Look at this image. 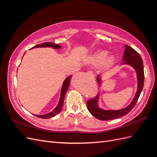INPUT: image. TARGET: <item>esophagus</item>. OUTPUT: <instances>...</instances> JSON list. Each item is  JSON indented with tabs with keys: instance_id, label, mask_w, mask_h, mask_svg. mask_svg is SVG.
<instances>
[{
	"instance_id": "esophagus-1",
	"label": "esophagus",
	"mask_w": 157,
	"mask_h": 157,
	"mask_svg": "<svg viewBox=\"0 0 157 157\" xmlns=\"http://www.w3.org/2000/svg\"><path fill=\"white\" fill-rule=\"evenodd\" d=\"M87 74H88V75H89L90 76H94L93 73H92V72H91V71H88V72L87 73Z\"/></svg>"
}]
</instances>
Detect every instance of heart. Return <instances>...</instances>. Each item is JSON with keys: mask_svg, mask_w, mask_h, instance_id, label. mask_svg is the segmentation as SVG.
<instances>
[{"mask_svg": "<svg viewBox=\"0 0 157 157\" xmlns=\"http://www.w3.org/2000/svg\"><path fill=\"white\" fill-rule=\"evenodd\" d=\"M88 62L96 65H104L106 67H110L114 63L115 58L113 56H109V52L107 50H98L87 59Z\"/></svg>", "mask_w": 157, "mask_h": 157, "instance_id": "b5f03b06", "label": "heart"}]
</instances>
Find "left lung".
<instances>
[{"label": "left lung", "mask_w": 157, "mask_h": 157, "mask_svg": "<svg viewBox=\"0 0 157 157\" xmlns=\"http://www.w3.org/2000/svg\"><path fill=\"white\" fill-rule=\"evenodd\" d=\"M125 50L124 52V56L122 61L123 63L121 65L127 64L129 65L134 68L137 73V90L135 97L131 103L128 107L120 109V110H103L102 109L98 107V99L99 94L96 96L89 99L87 101L86 105L88 111L92 115L99 120L101 121H109L115 119V118H121L129 113L132 109L134 107L138 99L140 94L143 90L144 84V63L140 55L137 52L133 49L132 47L128 45H125ZM96 80L98 84H101V80L99 76L98 75Z\"/></svg>", "instance_id": "left-lung-1"}]
</instances>
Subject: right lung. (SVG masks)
<instances>
[{
	"label": "right lung",
	"instance_id": "right-lung-1",
	"mask_svg": "<svg viewBox=\"0 0 157 157\" xmlns=\"http://www.w3.org/2000/svg\"><path fill=\"white\" fill-rule=\"evenodd\" d=\"M42 47H52L54 49H59L61 48V46L57 44H54V43H52V42H44V43L40 44H38L36 45L35 46H33L32 48H42ZM71 77L72 76H69V77H67L66 78L62 86V88H61V96H60V99L59 103L58 104L57 107L54 109L53 111L52 112L47 113L46 115H35L36 117L40 118H52L55 117L56 115H58L60 113V111L62 109V107L63 105V101H64V99H65V95L66 94V92L67 91V90L69 87V84H70V80L71 78Z\"/></svg>",
	"mask_w": 157,
	"mask_h": 157
}]
</instances>
